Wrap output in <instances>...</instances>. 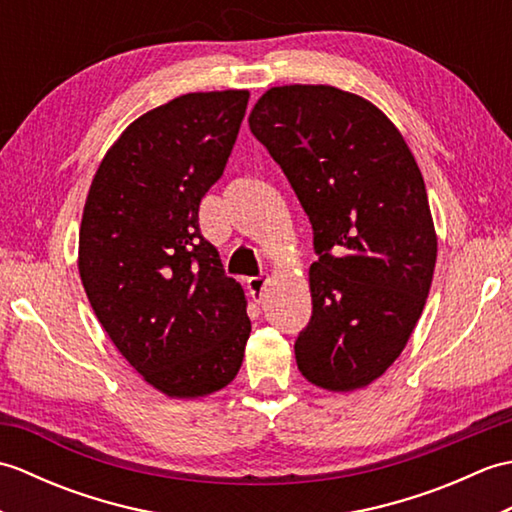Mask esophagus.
I'll return each mask as SVG.
<instances>
[{
  "mask_svg": "<svg viewBox=\"0 0 512 512\" xmlns=\"http://www.w3.org/2000/svg\"><path fill=\"white\" fill-rule=\"evenodd\" d=\"M266 277L264 275H257V277H248V290H250V295H253V299L259 303L262 301V297H264V288H266Z\"/></svg>",
  "mask_w": 512,
  "mask_h": 512,
  "instance_id": "1",
  "label": "esophagus"
}]
</instances>
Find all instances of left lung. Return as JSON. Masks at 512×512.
<instances>
[{"mask_svg": "<svg viewBox=\"0 0 512 512\" xmlns=\"http://www.w3.org/2000/svg\"><path fill=\"white\" fill-rule=\"evenodd\" d=\"M312 224V317L295 341L312 385L350 391L405 350L427 301L438 239L405 138L332 85L268 90L248 116Z\"/></svg>", "mask_w": 512, "mask_h": 512, "instance_id": "left-lung-1", "label": "left lung"}]
</instances>
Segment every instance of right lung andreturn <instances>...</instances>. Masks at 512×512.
Returning <instances> with one entry per match:
<instances>
[{
	"label": "right lung",
	"instance_id": "1",
	"mask_svg": "<svg viewBox=\"0 0 512 512\" xmlns=\"http://www.w3.org/2000/svg\"><path fill=\"white\" fill-rule=\"evenodd\" d=\"M246 105V90L195 92L143 114L105 154L83 209L79 273L96 319L171 398L213 394L242 367L246 297L198 213Z\"/></svg>",
	"mask_w": 512,
	"mask_h": 512
}]
</instances>
